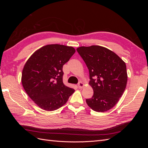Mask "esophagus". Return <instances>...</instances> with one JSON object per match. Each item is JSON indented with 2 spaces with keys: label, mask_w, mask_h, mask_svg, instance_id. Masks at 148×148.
I'll list each match as a JSON object with an SVG mask.
<instances>
[{
  "label": "esophagus",
  "mask_w": 148,
  "mask_h": 148,
  "mask_svg": "<svg viewBox=\"0 0 148 148\" xmlns=\"http://www.w3.org/2000/svg\"><path fill=\"white\" fill-rule=\"evenodd\" d=\"M78 86L79 88H83L84 87V84L83 83H82V82H79L78 83Z\"/></svg>",
  "instance_id": "obj_1"
}]
</instances>
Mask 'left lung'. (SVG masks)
I'll return each mask as SVG.
<instances>
[{
  "label": "left lung",
  "mask_w": 148,
  "mask_h": 148,
  "mask_svg": "<svg viewBox=\"0 0 148 148\" xmlns=\"http://www.w3.org/2000/svg\"><path fill=\"white\" fill-rule=\"evenodd\" d=\"M77 51L89 70V83L94 91L92 97L86 99L87 104L99 112L110 110L126 88V64L114 52L102 46H83Z\"/></svg>",
  "instance_id": "left-lung-1"
}]
</instances>
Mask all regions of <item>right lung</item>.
<instances>
[{"label":"right lung","mask_w":148,"mask_h":148,"mask_svg":"<svg viewBox=\"0 0 148 148\" xmlns=\"http://www.w3.org/2000/svg\"><path fill=\"white\" fill-rule=\"evenodd\" d=\"M75 52L72 47L49 44L36 51L26 62L21 83L26 92L40 108L57 110L74 92L63 83V65Z\"/></svg>","instance_id":"right-lung-1"}]
</instances>
